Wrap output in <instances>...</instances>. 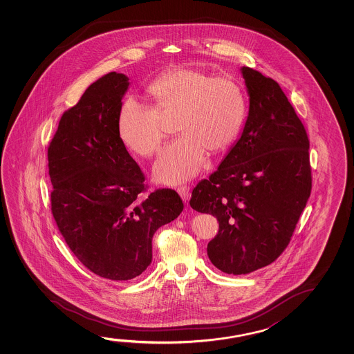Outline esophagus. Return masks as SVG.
Instances as JSON below:
<instances>
[{
  "instance_id": "esophagus-1",
  "label": "esophagus",
  "mask_w": 354,
  "mask_h": 354,
  "mask_svg": "<svg viewBox=\"0 0 354 354\" xmlns=\"http://www.w3.org/2000/svg\"><path fill=\"white\" fill-rule=\"evenodd\" d=\"M176 192L179 194L180 197L183 198V201H185L186 203V201L190 198V187H189V186H179V187L176 189Z\"/></svg>"
}]
</instances>
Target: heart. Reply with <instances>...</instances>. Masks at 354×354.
<instances>
[{
    "instance_id": "obj_1",
    "label": "heart",
    "mask_w": 354,
    "mask_h": 354,
    "mask_svg": "<svg viewBox=\"0 0 354 354\" xmlns=\"http://www.w3.org/2000/svg\"><path fill=\"white\" fill-rule=\"evenodd\" d=\"M148 95L158 111L133 97L124 100L118 111L117 131L128 151L151 157L165 138L159 113H179L176 129L181 137L169 145L154 164V179L162 184L176 185L195 176L203 168L206 151L217 154L232 145L245 117L241 87L205 70H169L148 87Z\"/></svg>"
}]
</instances>
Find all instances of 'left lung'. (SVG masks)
<instances>
[{
  "instance_id": "left-lung-1",
  "label": "left lung",
  "mask_w": 354,
  "mask_h": 354,
  "mask_svg": "<svg viewBox=\"0 0 354 354\" xmlns=\"http://www.w3.org/2000/svg\"><path fill=\"white\" fill-rule=\"evenodd\" d=\"M250 110L243 131L190 206L218 221L207 244L214 267L233 275L267 267L288 247L311 194L310 142L281 87L242 66Z\"/></svg>"
}]
</instances>
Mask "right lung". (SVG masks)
<instances>
[{
	"instance_id": "right-lung-1",
	"label": "right lung",
	"mask_w": 354,
	"mask_h": 354,
	"mask_svg": "<svg viewBox=\"0 0 354 354\" xmlns=\"http://www.w3.org/2000/svg\"><path fill=\"white\" fill-rule=\"evenodd\" d=\"M127 75L111 71L65 111L48 148L52 212L71 252L101 278L131 280L151 263V239L184 209L162 189L143 201L145 175L129 156L117 117Z\"/></svg>"
}]
</instances>
